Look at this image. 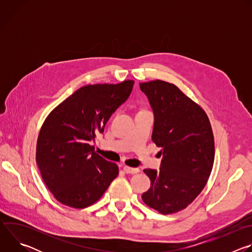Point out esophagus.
Listing matches in <instances>:
<instances>
[{
  "mask_svg": "<svg viewBox=\"0 0 252 252\" xmlns=\"http://www.w3.org/2000/svg\"><path fill=\"white\" fill-rule=\"evenodd\" d=\"M124 170H125L126 173H129V174H135V173L139 172V168L129 167V166H124Z\"/></svg>",
  "mask_w": 252,
  "mask_h": 252,
  "instance_id": "34e87169",
  "label": "esophagus"
}]
</instances>
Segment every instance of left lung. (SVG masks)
Masks as SVG:
<instances>
[{"label":"left lung","instance_id":"obj_1","mask_svg":"<svg viewBox=\"0 0 252 252\" xmlns=\"http://www.w3.org/2000/svg\"><path fill=\"white\" fill-rule=\"evenodd\" d=\"M155 116L152 139L161 148L160 168L145 169L150 189L141 198L162 214L185 209L204 189L214 161V138L207 115L173 84L140 83Z\"/></svg>","mask_w":252,"mask_h":252}]
</instances>
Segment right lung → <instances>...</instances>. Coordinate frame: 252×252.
<instances>
[{"label": "right lung", "instance_id": "obj_1", "mask_svg": "<svg viewBox=\"0 0 252 252\" xmlns=\"http://www.w3.org/2000/svg\"><path fill=\"white\" fill-rule=\"evenodd\" d=\"M134 82L80 88L50 113L37 142L35 160L55 198L74 208L97 201L119 174L116 163L94 153L90 142L129 96Z\"/></svg>", "mask_w": 252, "mask_h": 252}]
</instances>
